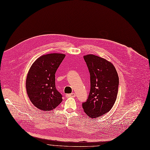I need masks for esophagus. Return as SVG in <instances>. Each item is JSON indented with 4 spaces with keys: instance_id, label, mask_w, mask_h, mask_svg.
<instances>
[{
    "instance_id": "34e87169",
    "label": "esophagus",
    "mask_w": 150,
    "mask_h": 150,
    "mask_svg": "<svg viewBox=\"0 0 150 150\" xmlns=\"http://www.w3.org/2000/svg\"><path fill=\"white\" fill-rule=\"evenodd\" d=\"M66 96H67V98H69V97H73V98H74V97H75V96H76V94L74 93H71V94H68V95H66Z\"/></svg>"
}]
</instances>
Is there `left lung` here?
Returning a JSON list of instances; mask_svg holds the SVG:
<instances>
[{
	"label": "left lung",
	"instance_id": "8db88e82",
	"mask_svg": "<svg viewBox=\"0 0 150 150\" xmlns=\"http://www.w3.org/2000/svg\"><path fill=\"white\" fill-rule=\"evenodd\" d=\"M90 75V91L82 103L85 113L90 118L104 115L112 108L117 99L119 78L110 62L93 54L83 56Z\"/></svg>",
	"mask_w": 150,
	"mask_h": 150
}]
</instances>
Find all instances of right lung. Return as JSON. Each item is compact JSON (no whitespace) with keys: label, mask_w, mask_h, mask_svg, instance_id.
<instances>
[{"label":"right lung","mask_w":150,"mask_h":150,"mask_svg":"<svg viewBox=\"0 0 150 150\" xmlns=\"http://www.w3.org/2000/svg\"><path fill=\"white\" fill-rule=\"evenodd\" d=\"M65 57L58 53L42 55L28 71L27 93L32 103L41 110L51 111L62 101V96L55 88V74Z\"/></svg>","instance_id":"obj_1"}]
</instances>
